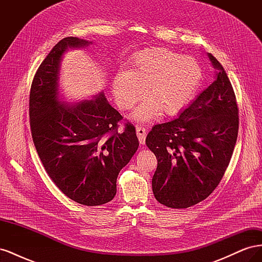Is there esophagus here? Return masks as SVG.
I'll return each mask as SVG.
<instances>
[{
	"instance_id": "34e87169",
	"label": "esophagus",
	"mask_w": 262,
	"mask_h": 262,
	"mask_svg": "<svg viewBox=\"0 0 262 262\" xmlns=\"http://www.w3.org/2000/svg\"><path fill=\"white\" fill-rule=\"evenodd\" d=\"M137 136L140 143L144 144L145 138H146V130L144 128H142V126H137Z\"/></svg>"
}]
</instances>
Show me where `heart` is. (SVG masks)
I'll return each instance as SVG.
<instances>
[{
	"label": "heart",
	"mask_w": 262,
	"mask_h": 262,
	"mask_svg": "<svg viewBox=\"0 0 262 262\" xmlns=\"http://www.w3.org/2000/svg\"><path fill=\"white\" fill-rule=\"evenodd\" d=\"M204 78L201 63L165 48L142 50L133 55L130 71L121 70L114 76L112 89L118 106L128 110L143 97L132 119L148 121L161 112L176 116L186 109L199 92Z\"/></svg>",
	"instance_id": "b5f03b06"
}]
</instances>
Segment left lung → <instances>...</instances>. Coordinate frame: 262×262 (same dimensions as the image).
<instances>
[{"label": "left lung", "mask_w": 262, "mask_h": 262, "mask_svg": "<svg viewBox=\"0 0 262 262\" xmlns=\"http://www.w3.org/2000/svg\"><path fill=\"white\" fill-rule=\"evenodd\" d=\"M215 77L170 121L153 126L146 145L157 158L152 179L156 200L173 209L203 201L217 187L238 134V108L225 70L208 53Z\"/></svg>", "instance_id": "left-lung-1"}]
</instances>
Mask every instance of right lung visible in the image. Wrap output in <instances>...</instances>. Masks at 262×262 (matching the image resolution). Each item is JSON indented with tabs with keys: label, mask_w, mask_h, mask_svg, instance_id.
<instances>
[{
	"label": "right lung",
	"mask_w": 262,
	"mask_h": 262,
	"mask_svg": "<svg viewBox=\"0 0 262 262\" xmlns=\"http://www.w3.org/2000/svg\"><path fill=\"white\" fill-rule=\"evenodd\" d=\"M92 41L67 37L37 70L29 96L30 129L37 153L57 187L80 204L101 205L117 192L118 173L139 147L136 129L109 104L104 92L74 104L60 94L61 62L69 49Z\"/></svg>",
	"instance_id": "1"
}]
</instances>
